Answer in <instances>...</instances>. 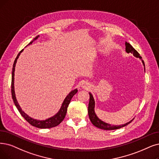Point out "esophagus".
<instances>
[{"instance_id":"esophagus-1","label":"esophagus","mask_w":159,"mask_h":159,"mask_svg":"<svg viewBox=\"0 0 159 159\" xmlns=\"http://www.w3.org/2000/svg\"><path fill=\"white\" fill-rule=\"evenodd\" d=\"M81 87H83L84 89H85L88 90L89 89H90L91 85H90V84H89L87 83V82H86V81H84V82H82V84H81Z\"/></svg>"}]
</instances>
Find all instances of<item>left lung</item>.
Masks as SVG:
<instances>
[{
	"label": "left lung",
	"instance_id": "8db88e82",
	"mask_svg": "<svg viewBox=\"0 0 159 159\" xmlns=\"http://www.w3.org/2000/svg\"><path fill=\"white\" fill-rule=\"evenodd\" d=\"M125 46H126V52H127L128 53H132L135 57H136L142 59V57L139 55V53L130 45L129 43L126 42ZM142 62H143V66H145V64H144V62L143 60H142ZM89 95H90V99H89V106H88L89 117V119L91 120V123H93V125L95 126H97V128H99L100 129L106 130H116V129H119L120 128H122V127H123V126H126L132 121V120H130V121L126 123V124H124L122 125L114 126V125H110L108 123H106L102 121V120H101L100 119H98V117L96 115V113H95V112H94L95 103H94V100L93 95L91 93H89Z\"/></svg>",
	"mask_w": 159,
	"mask_h": 159
}]
</instances>
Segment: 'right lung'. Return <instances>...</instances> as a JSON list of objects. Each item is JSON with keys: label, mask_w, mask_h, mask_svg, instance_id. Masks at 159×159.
Masks as SVG:
<instances>
[{"label": "right lung", "mask_w": 159, "mask_h": 159, "mask_svg": "<svg viewBox=\"0 0 159 159\" xmlns=\"http://www.w3.org/2000/svg\"><path fill=\"white\" fill-rule=\"evenodd\" d=\"M39 35L37 36L36 38H34V39L28 44V45H29V44H31L34 40H36L38 39V38H39ZM23 49H22L21 52L18 53L17 57L16 58V59L14 61V65H13V68H12L11 91L12 99H13V100H14V104L16 105V107L17 108V110H19V111H20V113H21V115L31 125H33V126H35V127L39 128V129H50V128H52V127H55V126L59 125L62 121L63 119H65V116H66V111H67L68 106L70 102V100H71L72 98L73 97L74 95L75 94L77 93L78 89H75L72 91L70 93L67 95V97L65 98V100L63 101V103H62V104L61 106V109L58 111V113H57V114H55V115L54 116H53L52 117H50V118L47 119L46 120H40L34 119L33 118H31L30 117H29L28 115H27V114L25 113L22 110L20 106L19 105L17 101L16 100V94H15V91H14V71H15V66H16V62H17V59L19 57V56H20V53L23 52Z\"/></svg>", "instance_id": "obj_1"}]
</instances>
